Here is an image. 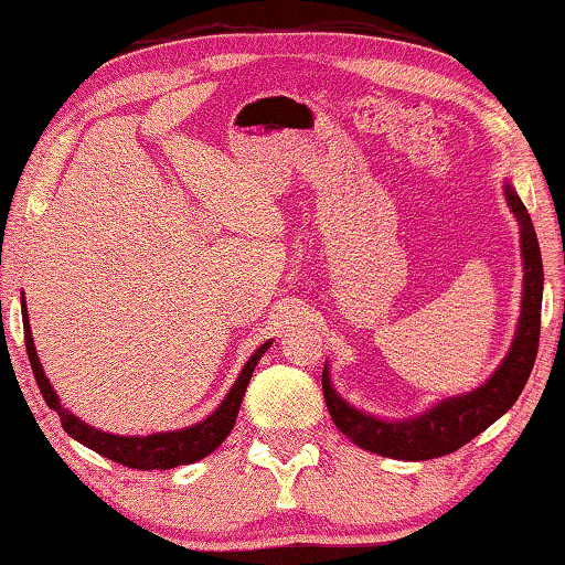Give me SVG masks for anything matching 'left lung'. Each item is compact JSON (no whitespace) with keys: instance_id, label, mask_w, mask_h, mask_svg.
<instances>
[{"instance_id":"1","label":"left lung","mask_w":565,"mask_h":565,"mask_svg":"<svg viewBox=\"0 0 565 565\" xmlns=\"http://www.w3.org/2000/svg\"><path fill=\"white\" fill-rule=\"evenodd\" d=\"M505 199L513 209L515 218L521 221V246L525 264L523 281V307L518 331L503 364L498 372L462 397H450L427 409L425 415L405 423H384V419L370 417L364 412L349 407L347 402L331 390L327 366L321 374V390H324L327 409L334 425L364 450L387 455L395 460H433L460 450L482 429H488L498 417L515 405L521 397L527 377L533 372L535 354H539L541 337V299H543V262L539 238H535L533 221L527 209L518 199L513 185H505Z\"/></svg>"}]
</instances>
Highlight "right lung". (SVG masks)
I'll list each match as a JSON object with an SVG mask.
<instances>
[{
	"label": "right lung",
	"mask_w": 565,
	"mask_h": 565,
	"mask_svg": "<svg viewBox=\"0 0 565 565\" xmlns=\"http://www.w3.org/2000/svg\"><path fill=\"white\" fill-rule=\"evenodd\" d=\"M22 321H24V344H26V356H30L34 380H38V387L42 392L44 402H47L50 409H55L62 427L70 437H75L77 443H83L89 450L100 452L103 458L115 460L125 465V468H136V470H170L178 468V465H191L203 460L205 455H211L216 447L226 440L231 429L236 425V415L241 402H244V392L246 384L250 382V374H254V366L262 360V354L268 349L266 342L264 347H258L254 356L246 362L244 372L238 374V380L234 387H231L228 397L221 402L218 409L203 419V423L185 427V429H175V433H158V435H146V437H120V435H110L103 433V429H95L85 425L83 419H77L73 412H67L60 405V399L52 390L50 380L44 377L42 364L38 360V349H34L32 342V331H30V319H26V309L22 303Z\"/></svg>",
	"instance_id": "obj_1"
}]
</instances>
